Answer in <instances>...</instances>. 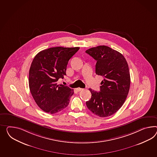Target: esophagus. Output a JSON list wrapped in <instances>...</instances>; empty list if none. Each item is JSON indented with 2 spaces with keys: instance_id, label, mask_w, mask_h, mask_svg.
Here are the masks:
<instances>
[{
  "instance_id": "34e87169",
  "label": "esophagus",
  "mask_w": 157,
  "mask_h": 157,
  "mask_svg": "<svg viewBox=\"0 0 157 157\" xmlns=\"http://www.w3.org/2000/svg\"><path fill=\"white\" fill-rule=\"evenodd\" d=\"M76 90L78 91V92H80V91H81V90H84V89L78 88L76 89Z\"/></svg>"
}]
</instances>
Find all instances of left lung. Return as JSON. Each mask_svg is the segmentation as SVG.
I'll use <instances>...</instances> for the list:
<instances>
[{
    "mask_svg": "<svg viewBox=\"0 0 157 157\" xmlns=\"http://www.w3.org/2000/svg\"><path fill=\"white\" fill-rule=\"evenodd\" d=\"M85 52L97 61L96 73L104 77L99 92L89 89L92 97L86 102V106L98 116H112L121 108L129 93L128 63L121 53L105 45L91 48Z\"/></svg>",
    "mask_w": 157,
    "mask_h": 157,
    "instance_id": "1",
    "label": "left lung"
}]
</instances>
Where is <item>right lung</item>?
I'll list each match as a JSON object with an SVG mask.
<instances>
[{
  "label": "right lung",
  "mask_w": 157,
  "mask_h": 157,
  "mask_svg": "<svg viewBox=\"0 0 157 157\" xmlns=\"http://www.w3.org/2000/svg\"><path fill=\"white\" fill-rule=\"evenodd\" d=\"M79 47H53L38 53L29 71V87L38 106L45 112L54 114L65 108L74 93L73 89L57 81L66 75L69 59Z\"/></svg>",
  "instance_id": "right-lung-1"
}]
</instances>
